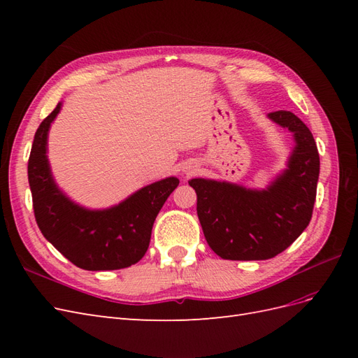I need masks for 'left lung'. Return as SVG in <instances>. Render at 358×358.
<instances>
[{"mask_svg": "<svg viewBox=\"0 0 358 358\" xmlns=\"http://www.w3.org/2000/svg\"><path fill=\"white\" fill-rule=\"evenodd\" d=\"M294 137L287 169L266 189L196 178L197 215L206 241L224 259H268L294 242L312 218L320 155L309 128L291 112L267 115Z\"/></svg>", "mask_w": 358, "mask_h": 358, "instance_id": "8db88e82", "label": "left lung"}]
</instances>
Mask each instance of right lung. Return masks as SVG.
<instances>
[{"label":"right lung","instance_id":"add662e5","mask_svg":"<svg viewBox=\"0 0 358 358\" xmlns=\"http://www.w3.org/2000/svg\"><path fill=\"white\" fill-rule=\"evenodd\" d=\"M62 103L37 128L28 159L32 208L43 236L73 264L85 270L125 268L146 254L154 221L179 185L170 176L136 191L107 209H88L62 192L52 176L48 136Z\"/></svg>","mask_w":358,"mask_h":358}]
</instances>
